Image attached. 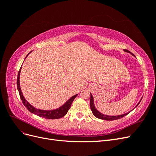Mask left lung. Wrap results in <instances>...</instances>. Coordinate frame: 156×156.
<instances>
[{
    "instance_id": "obj_1",
    "label": "left lung",
    "mask_w": 156,
    "mask_h": 156,
    "mask_svg": "<svg viewBox=\"0 0 156 156\" xmlns=\"http://www.w3.org/2000/svg\"><path fill=\"white\" fill-rule=\"evenodd\" d=\"M124 51L125 52H127V53H130L131 55H133V56H135H135L133 53H131L129 51L126 50V49H124ZM142 98L140 99V100L139 102L137 103V105H136L135 107H136L138 106V105L140 103L141 100H142ZM90 105L91 111H92V113H93V115H94V116H95L96 118H98V119H99L105 120H117V119H121V118L126 116L127 114H129V113L132 111V110H131V111H129V112H128L125 113V114L121 115H118V116H108V115H103V114H102L101 112H100V111H98L96 109V108L95 105H94V98H93V96H92L91 93H90Z\"/></svg>"
}]
</instances>
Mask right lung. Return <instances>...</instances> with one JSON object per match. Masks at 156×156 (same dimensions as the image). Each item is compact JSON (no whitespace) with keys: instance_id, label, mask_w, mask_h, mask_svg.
Returning <instances> with one entry per match:
<instances>
[{"instance_id":"add662e5","label":"right lung","mask_w":156,"mask_h":156,"mask_svg":"<svg viewBox=\"0 0 156 156\" xmlns=\"http://www.w3.org/2000/svg\"><path fill=\"white\" fill-rule=\"evenodd\" d=\"M31 52H30V53L26 56L25 58L27 57V56L31 53ZM21 69V67L20 71H19L18 75H17V90L19 91V93H20L21 100H22L23 105L25 106V107L27 108L28 110H29L30 112L33 113V114H34L36 115H37V116H39L42 118H44V119H60V118H62V117L66 115L67 114V112L71 107V105H72V103L73 101L74 100V99L77 97V94H75V96L71 97L69 100L64 103V105H62V106L58 108H56V109L47 111V110H41V109H38V108H36L34 107H33L32 105H30V103L25 100V97L23 95V93L21 92V87H20V83Z\"/></svg>"}]
</instances>
